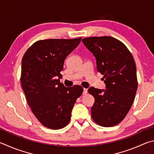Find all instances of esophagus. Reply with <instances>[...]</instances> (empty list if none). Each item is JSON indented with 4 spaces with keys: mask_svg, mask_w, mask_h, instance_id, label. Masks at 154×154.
<instances>
[{
    "mask_svg": "<svg viewBox=\"0 0 154 154\" xmlns=\"http://www.w3.org/2000/svg\"><path fill=\"white\" fill-rule=\"evenodd\" d=\"M87 92H88V91H87V88H84V89H83V93H82V94H83V95H86V94L87 93Z\"/></svg>",
    "mask_w": 154,
    "mask_h": 154,
    "instance_id": "1",
    "label": "esophagus"
}]
</instances>
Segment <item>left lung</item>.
I'll list each match as a JSON object with an SVG mask.
<instances>
[{
	"instance_id": "obj_1",
	"label": "left lung",
	"mask_w": 154,
	"mask_h": 154,
	"mask_svg": "<svg viewBox=\"0 0 154 154\" xmlns=\"http://www.w3.org/2000/svg\"><path fill=\"white\" fill-rule=\"evenodd\" d=\"M85 46L96 59L97 71L104 76L106 89L93 87L88 93L95 98L91 116L99 125H117L125 118L137 90L136 65L127 47L111 36L82 39Z\"/></svg>"
}]
</instances>
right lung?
Wrapping results in <instances>:
<instances>
[{
    "label": "right lung",
    "mask_w": 154,
    "mask_h": 154,
    "mask_svg": "<svg viewBox=\"0 0 154 154\" xmlns=\"http://www.w3.org/2000/svg\"><path fill=\"white\" fill-rule=\"evenodd\" d=\"M75 39H48L34 42L21 61V84L32 112L42 125L60 129L69 123L83 88L60 82L64 60L80 44Z\"/></svg>",
    "instance_id": "1"
}]
</instances>
